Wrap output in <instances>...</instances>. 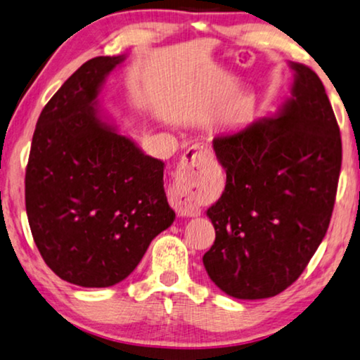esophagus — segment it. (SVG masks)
Here are the masks:
<instances>
[{
    "mask_svg": "<svg viewBox=\"0 0 360 360\" xmlns=\"http://www.w3.org/2000/svg\"><path fill=\"white\" fill-rule=\"evenodd\" d=\"M214 160V154L206 146H193L181 158L174 186L170 190V205L181 217H195L200 214L196 201V174L206 164Z\"/></svg>",
    "mask_w": 360,
    "mask_h": 360,
    "instance_id": "obj_1",
    "label": "esophagus"
}]
</instances>
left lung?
Instances as JSON below:
<instances>
[{
  "instance_id": "8db88e82",
  "label": "left lung",
  "mask_w": 360,
  "mask_h": 360,
  "mask_svg": "<svg viewBox=\"0 0 360 360\" xmlns=\"http://www.w3.org/2000/svg\"><path fill=\"white\" fill-rule=\"evenodd\" d=\"M289 66L290 97L274 115L212 141L227 180L206 211L216 240L202 264L222 292L242 300L274 297L299 278L335 206L340 127L316 72Z\"/></svg>"
}]
</instances>
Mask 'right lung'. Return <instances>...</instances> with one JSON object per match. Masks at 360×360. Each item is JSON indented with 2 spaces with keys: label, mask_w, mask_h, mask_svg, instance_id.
<instances>
[{
  "label": "right lung",
  "mask_w": 360,
  "mask_h": 360,
  "mask_svg": "<svg viewBox=\"0 0 360 360\" xmlns=\"http://www.w3.org/2000/svg\"><path fill=\"white\" fill-rule=\"evenodd\" d=\"M124 55L86 61L41 110L25 170V211L41 258L81 288H110L172 226L164 162L108 123L98 94Z\"/></svg>",
  "instance_id": "add662e5"
}]
</instances>
